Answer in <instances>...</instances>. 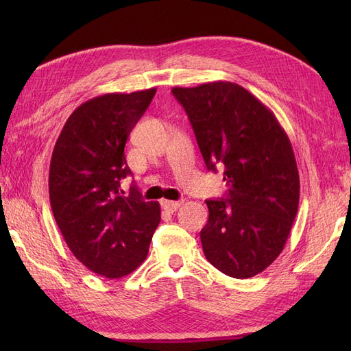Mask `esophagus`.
Here are the masks:
<instances>
[{
  "label": "esophagus",
  "instance_id": "1",
  "mask_svg": "<svg viewBox=\"0 0 351 351\" xmlns=\"http://www.w3.org/2000/svg\"><path fill=\"white\" fill-rule=\"evenodd\" d=\"M182 200H161V206L168 214H173L180 206H182Z\"/></svg>",
  "mask_w": 351,
  "mask_h": 351
}]
</instances>
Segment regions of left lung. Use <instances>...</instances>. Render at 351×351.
<instances>
[{
	"label": "left lung",
	"mask_w": 351,
	"mask_h": 351,
	"mask_svg": "<svg viewBox=\"0 0 351 351\" xmlns=\"http://www.w3.org/2000/svg\"><path fill=\"white\" fill-rule=\"evenodd\" d=\"M171 92L209 171L224 168L226 199L206 200L205 256L228 277H254L280 256L299 208L300 178L289 136L267 105L237 83Z\"/></svg>",
	"instance_id": "obj_1"
}]
</instances>
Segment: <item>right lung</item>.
<instances>
[{
	"label": "right lung",
	"instance_id": "1",
	"mask_svg": "<svg viewBox=\"0 0 351 351\" xmlns=\"http://www.w3.org/2000/svg\"><path fill=\"white\" fill-rule=\"evenodd\" d=\"M156 89L105 93L73 111L58 136L49 165L52 214L69 249L84 267L117 280L146 259L161 221L158 202L139 190L120 193L132 171L124 146Z\"/></svg>",
	"mask_w": 351,
	"mask_h": 351
}]
</instances>
